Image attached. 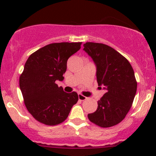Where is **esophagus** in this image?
<instances>
[{
    "instance_id": "obj_1",
    "label": "esophagus",
    "mask_w": 156,
    "mask_h": 156,
    "mask_svg": "<svg viewBox=\"0 0 156 156\" xmlns=\"http://www.w3.org/2000/svg\"><path fill=\"white\" fill-rule=\"evenodd\" d=\"M78 100H81V101H84V100H87V97H84V96H83L82 94H78Z\"/></svg>"
}]
</instances>
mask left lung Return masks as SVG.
<instances>
[{
  "label": "left lung",
  "instance_id": "left-lung-1",
  "mask_svg": "<svg viewBox=\"0 0 156 156\" xmlns=\"http://www.w3.org/2000/svg\"><path fill=\"white\" fill-rule=\"evenodd\" d=\"M83 50L97 66L98 85L106 90L97 102V109L87 115L88 119L101 127L118 125L125 118L136 95L133 69L125 56L104 44L87 42Z\"/></svg>",
  "mask_w": 156,
  "mask_h": 156
}]
</instances>
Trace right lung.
<instances>
[{
    "instance_id": "right-lung-1",
    "label": "right lung",
    "mask_w": 156,
    "mask_h": 156,
    "mask_svg": "<svg viewBox=\"0 0 156 156\" xmlns=\"http://www.w3.org/2000/svg\"><path fill=\"white\" fill-rule=\"evenodd\" d=\"M81 42H61L43 47L32 54L25 64L20 78V87L30 114L47 125H56L68 117L77 103L76 92L69 94L56 81H62L67 60L81 48Z\"/></svg>"
}]
</instances>
